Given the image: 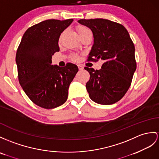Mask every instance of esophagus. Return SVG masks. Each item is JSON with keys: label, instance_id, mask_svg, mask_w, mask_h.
Wrapping results in <instances>:
<instances>
[{"label": "esophagus", "instance_id": "1", "mask_svg": "<svg viewBox=\"0 0 159 159\" xmlns=\"http://www.w3.org/2000/svg\"><path fill=\"white\" fill-rule=\"evenodd\" d=\"M78 68H79L80 70H83V69H84V66H83V65H78Z\"/></svg>", "mask_w": 159, "mask_h": 159}]
</instances>
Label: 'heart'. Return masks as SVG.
<instances>
[{
	"label": "heart",
	"instance_id": "heart-1",
	"mask_svg": "<svg viewBox=\"0 0 159 159\" xmlns=\"http://www.w3.org/2000/svg\"><path fill=\"white\" fill-rule=\"evenodd\" d=\"M77 31H78V34L80 36V35H82V34H84L86 33L90 32V30H89L88 28H86V27H84V26H79L78 28H77ZM73 59L77 60L78 59V57L76 55H74L73 56Z\"/></svg>",
	"mask_w": 159,
	"mask_h": 159
}]
</instances>
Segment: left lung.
<instances>
[{
  "instance_id": "obj_1",
  "label": "left lung",
  "mask_w": 159,
  "mask_h": 159,
  "mask_svg": "<svg viewBox=\"0 0 159 159\" xmlns=\"http://www.w3.org/2000/svg\"><path fill=\"white\" fill-rule=\"evenodd\" d=\"M90 28L94 44L88 61H104L101 69L85 67L90 73L86 87L89 97L103 105L114 104L125 94L136 69L134 44L123 25L104 19H80Z\"/></svg>"
}]
</instances>
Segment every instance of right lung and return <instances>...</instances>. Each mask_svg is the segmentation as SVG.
I'll return each mask as SVG.
<instances>
[{
    "label": "right lung",
    "instance_id": "obj_1",
    "mask_svg": "<svg viewBox=\"0 0 159 159\" xmlns=\"http://www.w3.org/2000/svg\"><path fill=\"white\" fill-rule=\"evenodd\" d=\"M73 19H48L28 28L16 53L19 82L32 101L44 109H55L68 97L69 85L78 71L68 63L61 67L52 65V56L59 51L61 33Z\"/></svg>",
    "mask_w": 159,
    "mask_h": 159
}]
</instances>
